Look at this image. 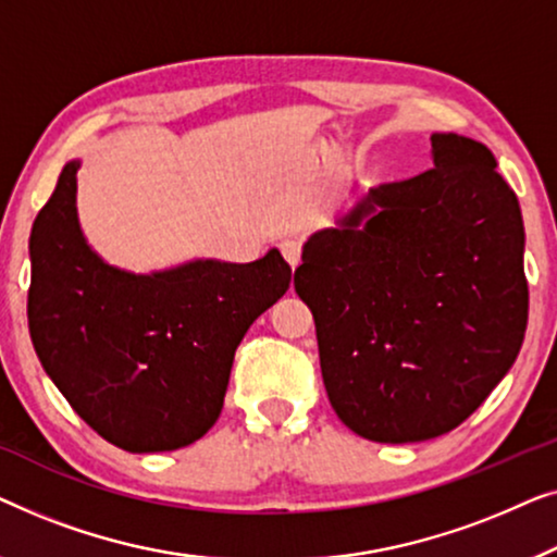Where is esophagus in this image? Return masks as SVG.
<instances>
[{"instance_id": "esophagus-1", "label": "esophagus", "mask_w": 557, "mask_h": 557, "mask_svg": "<svg viewBox=\"0 0 557 557\" xmlns=\"http://www.w3.org/2000/svg\"><path fill=\"white\" fill-rule=\"evenodd\" d=\"M280 252H282V257H285L287 260V264L289 268H297V264H300V255H302V242L297 239V237H287V239H282L280 242Z\"/></svg>"}]
</instances>
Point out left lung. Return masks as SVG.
<instances>
[{"mask_svg":"<svg viewBox=\"0 0 557 557\" xmlns=\"http://www.w3.org/2000/svg\"><path fill=\"white\" fill-rule=\"evenodd\" d=\"M434 169L368 189L305 242L295 293L350 432L426 442L480 409L528 327L524 226L480 140L432 133Z\"/></svg>","mask_w":557,"mask_h":557,"instance_id":"8db88e82","label":"left lung"}]
</instances>
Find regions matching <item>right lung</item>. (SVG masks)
<instances>
[{
	"mask_svg": "<svg viewBox=\"0 0 557 557\" xmlns=\"http://www.w3.org/2000/svg\"><path fill=\"white\" fill-rule=\"evenodd\" d=\"M77 169L65 163L29 234L27 318L42 368L85 424L125 451H174L214 426L234 350L287 293L275 247L237 264L191 260L113 268L77 219Z\"/></svg>",
	"mask_w": 557,
	"mask_h": 557,
	"instance_id": "right-lung-1",
	"label": "right lung"
}]
</instances>
